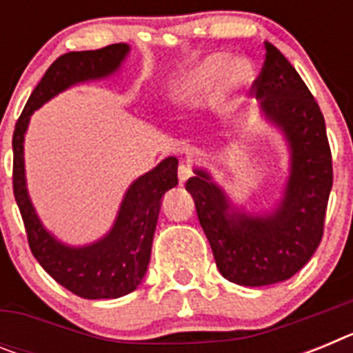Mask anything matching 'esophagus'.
Segmentation results:
<instances>
[{"label":"esophagus","instance_id":"obj_1","mask_svg":"<svg viewBox=\"0 0 353 353\" xmlns=\"http://www.w3.org/2000/svg\"><path fill=\"white\" fill-rule=\"evenodd\" d=\"M189 176H192V168L187 164V162H182L179 166V179L180 182H185Z\"/></svg>","mask_w":353,"mask_h":353}]
</instances>
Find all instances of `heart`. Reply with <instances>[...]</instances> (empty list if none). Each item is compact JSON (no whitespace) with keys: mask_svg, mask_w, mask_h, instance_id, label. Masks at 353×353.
Returning <instances> with one entry per match:
<instances>
[{"mask_svg":"<svg viewBox=\"0 0 353 353\" xmlns=\"http://www.w3.org/2000/svg\"><path fill=\"white\" fill-rule=\"evenodd\" d=\"M226 63V58L223 56H210L198 68L183 77L173 90L174 101L182 105H196L199 102L208 101L214 93L215 83L223 76ZM249 76V68L244 63H232L226 71L228 84L244 83Z\"/></svg>","mask_w":353,"mask_h":353,"instance_id":"b5f03b06","label":"heart"}]
</instances>
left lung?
<instances>
[{
    "instance_id": "left-lung-1",
    "label": "left lung",
    "mask_w": 353,
    "mask_h": 353,
    "mask_svg": "<svg viewBox=\"0 0 353 353\" xmlns=\"http://www.w3.org/2000/svg\"><path fill=\"white\" fill-rule=\"evenodd\" d=\"M251 90L292 150L279 207L265 217L230 212L226 196L201 170L187 180L185 189L194 199L219 272L240 286H267L290 279L316 251L332 189V155L314 97L270 42H265L263 67Z\"/></svg>"
}]
</instances>
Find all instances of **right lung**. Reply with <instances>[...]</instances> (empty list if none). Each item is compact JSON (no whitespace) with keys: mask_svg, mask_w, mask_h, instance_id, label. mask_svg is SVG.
<instances>
[{"mask_svg":"<svg viewBox=\"0 0 353 353\" xmlns=\"http://www.w3.org/2000/svg\"><path fill=\"white\" fill-rule=\"evenodd\" d=\"M129 52L127 43H111L97 51L60 56L37 84L15 123L14 196L21 210L28 244L43 270L61 286L83 299H118L138 288L150 261L152 240L164 192L179 183V161L168 157L129 187L113 230L86 248H68L49 235L35 214L26 191L23 141L31 113L81 81L99 79L117 70Z\"/></svg>","mask_w":353,"mask_h":353,"instance_id":"add662e5","label":"right lung"}]
</instances>
